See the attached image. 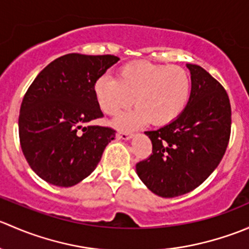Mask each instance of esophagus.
Listing matches in <instances>:
<instances>
[{
  "label": "esophagus",
  "instance_id": "obj_1",
  "mask_svg": "<svg viewBox=\"0 0 249 249\" xmlns=\"http://www.w3.org/2000/svg\"><path fill=\"white\" fill-rule=\"evenodd\" d=\"M132 136H134V135L129 134V132H118V134H117V139L123 140V141L131 140Z\"/></svg>",
  "mask_w": 249,
  "mask_h": 249
}]
</instances>
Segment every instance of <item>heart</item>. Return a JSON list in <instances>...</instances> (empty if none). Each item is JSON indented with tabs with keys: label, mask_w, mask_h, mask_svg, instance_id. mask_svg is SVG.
I'll use <instances>...</instances> for the list:
<instances>
[{
	"label": "heart",
	"mask_w": 249,
	"mask_h": 249,
	"mask_svg": "<svg viewBox=\"0 0 249 249\" xmlns=\"http://www.w3.org/2000/svg\"><path fill=\"white\" fill-rule=\"evenodd\" d=\"M190 91L192 82L184 69L147 61L123 65L117 80L104 76L94 84L95 99L106 114L118 115L135 101L137 108L114 122L119 129H135L148 122L169 124L185 109Z\"/></svg>",
	"instance_id": "1"
}]
</instances>
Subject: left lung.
<instances>
[{
	"mask_svg": "<svg viewBox=\"0 0 249 249\" xmlns=\"http://www.w3.org/2000/svg\"><path fill=\"white\" fill-rule=\"evenodd\" d=\"M192 91L182 114L165 126L144 134L152 155L136 165L145 187L161 197L187 194L219 165L230 139L231 107L219 82L197 65L187 64Z\"/></svg>",
	"mask_w": 249,
	"mask_h": 249,
	"instance_id": "left-lung-1",
	"label": "left lung"
}]
</instances>
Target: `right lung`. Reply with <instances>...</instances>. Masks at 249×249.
I'll list each match as a JSON object with an SVG mask.
<instances>
[{
	"instance_id": "1",
	"label": "right lung",
	"mask_w": 249,
	"mask_h": 249,
	"mask_svg": "<svg viewBox=\"0 0 249 249\" xmlns=\"http://www.w3.org/2000/svg\"><path fill=\"white\" fill-rule=\"evenodd\" d=\"M118 60L66 54L44 67L27 89L20 107V144L30 167L49 184L67 188L82 182L114 140V130L90 122L104 115L95 82Z\"/></svg>"
}]
</instances>
